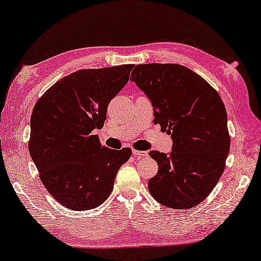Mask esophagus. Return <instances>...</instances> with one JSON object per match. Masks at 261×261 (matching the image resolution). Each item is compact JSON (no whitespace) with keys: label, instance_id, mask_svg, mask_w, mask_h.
Instances as JSON below:
<instances>
[{"label":"esophagus","instance_id":"obj_1","mask_svg":"<svg viewBox=\"0 0 261 261\" xmlns=\"http://www.w3.org/2000/svg\"><path fill=\"white\" fill-rule=\"evenodd\" d=\"M133 154L136 157H148V151H140V150H133Z\"/></svg>","mask_w":261,"mask_h":261}]
</instances>
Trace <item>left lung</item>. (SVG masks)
Here are the masks:
<instances>
[{
  "instance_id": "obj_1",
  "label": "left lung",
  "mask_w": 261,
  "mask_h": 261,
  "mask_svg": "<svg viewBox=\"0 0 261 261\" xmlns=\"http://www.w3.org/2000/svg\"><path fill=\"white\" fill-rule=\"evenodd\" d=\"M130 80L148 96L153 122L171 134L172 151L152 150L158 173L148 182L164 206L188 210L211 194L225 168L230 138L220 96L197 73L177 64H140Z\"/></svg>"
}]
</instances>
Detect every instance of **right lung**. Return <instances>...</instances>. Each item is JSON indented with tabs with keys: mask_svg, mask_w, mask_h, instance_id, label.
Returning a JSON list of instances; mask_svg holds the SVG:
<instances>
[{
	"mask_svg": "<svg viewBox=\"0 0 261 261\" xmlns=\"http://www.w3.org/2000/svg\"><path fill=\"white\" fill-rule=\"evenodd\" d=\"M134 65L79 70L58 80L36 102L29 149L53 197L74 211L97 207L113 189L117 172L132 150L100 144L94 129L125 86Z\"/></svg>",
	"mask_w": 261,
	"mask_h": 261,
	"instance_id": "add662e5",
	"label": "right lung"
}]
</instances>
